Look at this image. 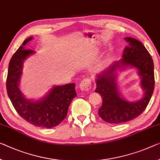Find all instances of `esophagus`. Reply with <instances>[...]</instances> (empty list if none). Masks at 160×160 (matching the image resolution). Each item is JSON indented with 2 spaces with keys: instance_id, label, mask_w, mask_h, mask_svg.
Instances as JSON below:
<instances>
[{
  "instance_id": "34e87169",
  "label": "esophagus",
  "mask_w": 160,
  "mask_h": 160,
  "mask_svg": "<svg viewBox=\"0 0 160 160\" xmlns=\"http://www.w3.org/2000/svg\"><path fill=\"white\" fill-rule=\"evenodd\" d=\"M91 88H92L91 80L88 78H86L83 80H82V82L79 84V88L82 92H88V90L91 89Z\"/></svg>"
}]
</instances>
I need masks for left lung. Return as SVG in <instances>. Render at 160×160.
Returning <instances> with one entry per match:
<instances>
[{
    "mask_svg": "<svg viewBox=\"0 0 160 160\" xmlns=\"http://www.w3.org/2000/svg\"><path fill=\"white\" fill-rule=\"evenodd\" d=\"M128 45L124 48L122 58L96 76L95 92L102 97L99 115L104 121L121 124L137 118L146 109L154 88V63L144 46L134 38L126 37ZM136 68L141 78L140 85L144 92L142 99L128 102L121 97L117 85L118 70Z\"/></svg>",
    "mask_w": 160,
    "mask_h": 160,
    "instance_id": "left-lung-1",
    "label": "left lung"
}]
</instances>
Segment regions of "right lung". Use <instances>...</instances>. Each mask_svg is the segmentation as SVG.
I'll return each mask as SVG.
<instances>
[{"label":"right lung","mask_w":160,"mask_h":160,"mask_svg":"<svg viewBox=\"0 0 160 160\" xmlns=\"http://www.w3.org/2000/svg\"><path fill=\"white\" fill-rule=\"evenodd\" d=\"M32 39L33 37L26 39L10 61L6 80L7 92L15 109L23 119L34 126L52 128L67 116L68 107L77 97L75 83L53 86L38 100L28 99L24 97L19 88V83L24 61L35 53V51L26 48L27 43Z\"/></svg>","instance_id":"add662e5"}]
</instances>
